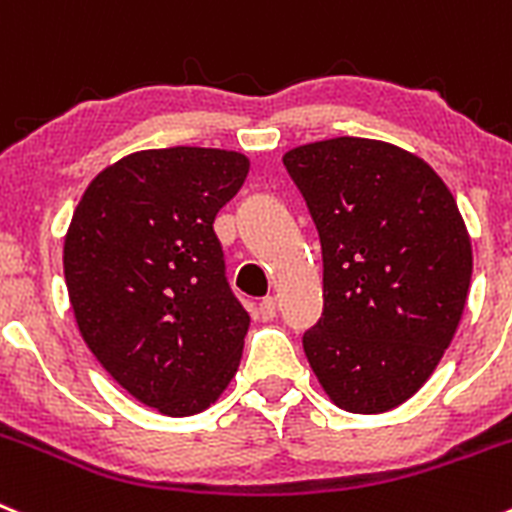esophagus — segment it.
Instances as JSON below:
<instances>
[{"instance_id":"obj_1","label":"esophagus","mask_w":512,"mask_h":512,"mask_svg":"<svg viewBox=\"0 0 512 512\" xmlns=\"http://www.w3.org/2000/svg\"><path fill=\"white\" fill-rule=\"evenodd\" d=\"M260 315L265 321H272V318L278 315V300L272 298V295H265V298L260 300Z\"/></svg>"}]
</instances>
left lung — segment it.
I'll list each match as a JSON object with an SVG mask.
<instances>
[{
    "instance_id": "left-lung-1",
    "label": "left lung",
    "mask_w": 512,
    "mask_h": 512,
    "mask_svg": "<svg viewBox=\"0 0 512 512\" xmlns=\"http://www.w3.org/2000/svg\"><path fill=\"white\" fill-rule=\"evenodd\" d=\"M323 250V318L305 331L336 407L381 414L437 369L465 310L472 245L452 191L404 148L338 136L290 148Z\"/></svg>"
}]
</instances>
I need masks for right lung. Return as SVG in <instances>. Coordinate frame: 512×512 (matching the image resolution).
<instances>
[{
	"instance_id": "obj_1",
	"label": "right lung",
	"mask_w": 512,
	"mask_h": 512,
	"mask_svg": "<svg viewBox=\"0 0 512 512\" xmlns=\"http://www.w3.org/2000/svg\"><path fill=\"white\" fill-rule=\"evenodd\" d=\"M247 171L250 159L224 148L136 151L90 181L65 234L80 336L166 417L204 412L240 366L250 315L229 290L212 224Z\"/></svg>"
}]
</instances>
